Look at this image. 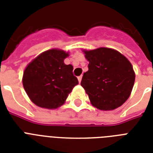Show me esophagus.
<instances>
[{
    "label": "esophagus",
    "mask_w": 153,
    "mask_h": 153,
    "mask_svg": "<svg viewBox=\"0 0 153 153\" xmlns=\"http://www.w3.org/2000/svg\"><path fill=\"white\" fill-rule=\"evenodd\" d=\"M82 75H80V76L78 77V79H79V83H80V82H81V81H82Z\"/></svg>",
    "instance_id": "1"
}]
</instances>
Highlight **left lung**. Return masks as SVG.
<instances>
[{
  "instance_id": "left-lung-1",
  "label": "left lung",
  "mask_w": 153,
  "mask_h": 153,
  "mask_svg": "<svg viewBox=\"0 0 153 153\" xmlns=\"http://www.w3.org/2000/svg\"><path fill=\"white\" fill-rule=\"evenodd\" d=\"M89 61L88 71L81 86L92 105L101 110H112L124 104L133 90L135 73L128 59L107 48L83 51Z\"/></svg>"
}]
</instances>
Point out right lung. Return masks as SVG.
<instances>
[{
    "instance_id": "right-lung-1",
    "label": "right lung",
    "mask_w": 153,
    "mask_h": 153,
    "mask_svg": "<svg viewBox=\"0 0 153 153\" xmlns=\"http://www.w3.org/2000/svg\"><path fill=\"white\" fill-rule=\"evenodd\" d=\"M69 55L59 49L44 51L32 60L23 74V86L34 104L56 109L65 102L74 86L79 84L72 65H66Z\"/></svg>"
}]
</instances>
